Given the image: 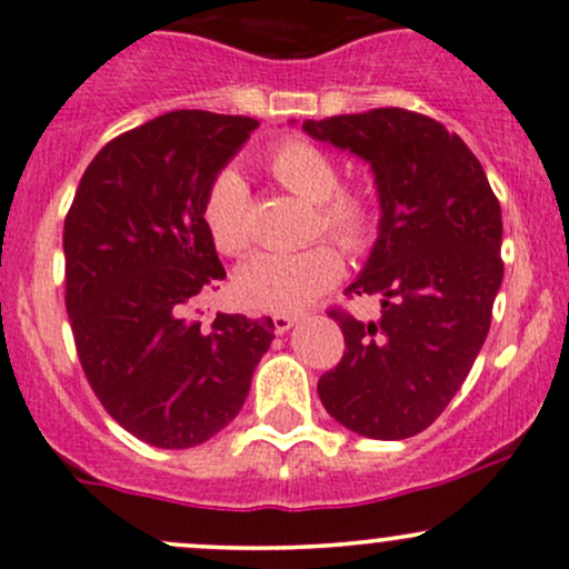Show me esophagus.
<instances>
[{"label":"esophagus","instance_id":"34e87169","mask_svg":"<svg viewBox=\"0 0 569 569\" xmlns=\"http://www.w3.org/2000/svg\"><path fill=\"white\" fill-rule=\"evenodd\" d=\"M272 325H274V332L283 335V332H289L291 327L297 325V316H289V313H274V316H272Z\"/></svg>","mask_w":569,"mask_h":569}]
</instances>
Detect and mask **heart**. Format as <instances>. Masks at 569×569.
I'll return each mask as SVG.
<instances>
[{
  "label": "heart",
  "mask_w": 569,
  "mask_h": 569,
  "mask_svg": "<svg viewBox=\"0 0 569 569\" xmlns=\"http://www.w3.org/2000/svg\"><path fill=\"white\" fill-rule=\"evenodd\" d=\"M267 171L280 188L310 201V237L327 234L340 248L362 250L376 229V204L362 188L340 184L330 152L305 139L274 143ZM201 218L214 248L226 256L248 253L253 244L250 190L234 169H223L207 184ZM343 274V256L330 242H316L295 253H259L237 272V295L250 308L297 313L332 289Z\"/></svg>",
  "instance_id": "obj_1"
}]
</instances>
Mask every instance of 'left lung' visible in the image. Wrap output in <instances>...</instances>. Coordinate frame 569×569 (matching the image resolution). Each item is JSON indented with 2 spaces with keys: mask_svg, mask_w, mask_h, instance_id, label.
Masks as SVG:
<instances>
[{
  "mask_svg": "<svg viewBox=\"0 0 569 569\" xmlns=\"http://www.w3.org/2000/svg\"><path fill=\"white\" fill-rule=\"evenodd\" d=\"M302 130L368 160L381 220L346 297H381L379 321L330 308L346 349L319 379L340 426L370 439H409L447 409L480 355L493 316L501 209L460 136L426 113H340Z\"/></svg>",
  "mask_w": 569,
  "mask_h": 569,
  "instance_id": "1",
  "label": "left lung"
}]
</instances>
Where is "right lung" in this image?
Wrapping results in <instances>:
<instances>
[{
    "label": "right lung",
    "instance_id": "add662e5",
    "mask_svg": "<svg viewBox=\"0 0 569 569\" xmlns=\"http://www.w3.org/2000/svg\"><path fill=\"white\" fill-rule=\"evenodd\" d=\"M259 122L169 111L117 136L83 171L64 218V305L103 409L163 450L204 445L242 409L272 319H190L226 269L201 204Z\"/></svg>",
    "mask_w": 569,
    "mask_h": 569
}]
</instances>
